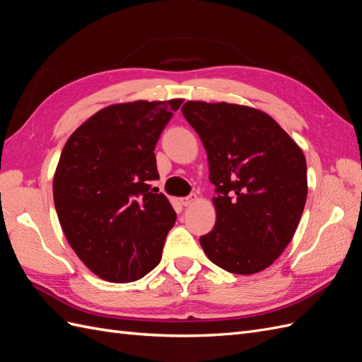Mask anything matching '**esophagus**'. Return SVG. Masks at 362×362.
Returning <instances> with one entry per match:
<instances>
[{
    "mask_svg": "<svg viewBox=\"0 0 362 362\" xmlns=\"http://www.w3.org/2000/svg\"><path fill=\"white\" fill-rule=\"evenodd\" d=\"M196 199H197L196 194H189V196L180 199V202H182V205H183V206H189L192 202H196Z\"/></svg>",
    "mask_w": 362,
    "mask_h": 362,
    "instance_id": "obj_1",
    "label": "esophagus"
}]
</instances>
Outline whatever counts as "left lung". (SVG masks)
Instances as JSON below:
<instances>
[{"label": "left lung", "mask_w": 362, "mask_h": 362, "mask_svg": "<svg viewBox=\"0 0 362 362\" xmlns=\"http://www.w3.org/2000/svg\"><path fill=\"white\" fill-rule=\"evenodd\" d=\"M216 185V226L200 237L209 260L230 274L269 267L291 243L308 199L304 154L275 120L245 105L188 100Z\"/></svg>", "instance_id": "8db88e82"}]
</instances>
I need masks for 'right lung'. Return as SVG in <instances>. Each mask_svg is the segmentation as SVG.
<instances>
[{"label": "right lung", "mask_w": 362, "mask_h": 362, "mask_svg": "<svg viewBox=\"0 0 362 362\" xmlns=\"http://www.w3.org/2000/svg\"><path fill=\"white\" fill-rule=\"evenodd\" d=\"M182 102L102 108L64 146L54 208L71 249L102 280L136 281L160 262L175 212L148 182L159 179L154 148Z\"/></svg>", "instance_id": "1"}]
</instances>
